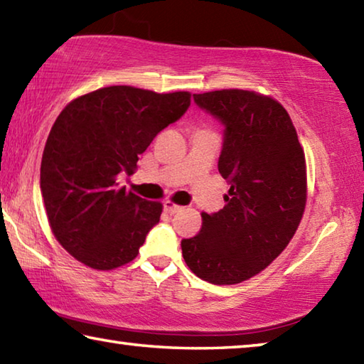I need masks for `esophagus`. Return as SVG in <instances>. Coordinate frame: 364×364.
<instances>
[{
  "label": "esophagus",
  "mask_w": 364,
  "mask_h": 364,
  "mask_svg": "<svg viewBox=\"0 0 364 364\" xmlns=\"http://www.w3.org/2000/svg\"><path fill=\"white\" fill-rule=\"evenodd\" d=\"M164 210L167 212V213H170V215H175L178 212H181L183 207L181 205H176V204H173V202H170V200H165L164 202Z\"/></svg>",
  "instance_id": "1"
}]
</instances>
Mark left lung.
<instances>
[{
	"label": "left lung",
	"instance_id": "8db88e82",
	"mask_svg": "<svg viewBox=\"0 0 364 364\" xmlns=\"http://www.w3.org/2000/svg\"><path fill=\"white\" fill-rule=\"evenodd\" d=\"M223 125L218 171L230 181L226 205L202 213V230L183 239L184 262L212 284L260 273L297 231L306 199L305 154L286 109L244 90L193 95Z\"/></svg>",
	"mask_w": 364,
	"mask_h": 364
}]
</instances>
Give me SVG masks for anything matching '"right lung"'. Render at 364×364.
Masks as SVG:
<instances>
[{"label":"right lung","instance_id":"add662e5","mask_svg":"<svg viewBox=\"0 0 364 364\" xmlns=\"http://www.w3.org/2000/svg\"><path fill=\"white\" fill-rule=\"evenodd\" d=\"M191 106L186 91L159 95L107 86L72 101L54 122L43 151L40 189L59 244L95 269L132 262L162 204L120 186L139 154Z\"/></svg>","mask_w":364,"mask_h":364}]
</instances>
